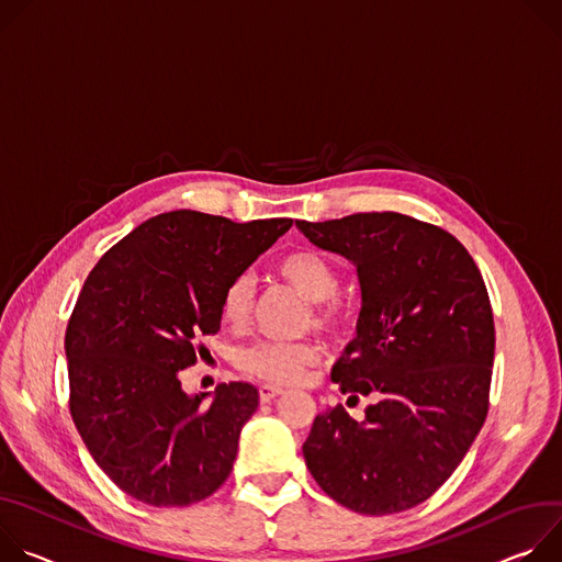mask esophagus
Masks as SVG:
<instances>
[{
    "label": "esophagus",
    "instance_id": "34e87169",
    "mask_svg": "<svg viewBox=\"0 0 562 562\" xmlns=\"http://www.w3.org/2000/svg\"><path fill=\"white\" fill-rule=\"evenodd\" d=\"M279 395H283V389H279V386L263 384V386L259 389V397H261V402H272V400H274V397H279Z\"/></svg>",
    "mask_w": 562,
    "mask_h": 562
}]
</instances>
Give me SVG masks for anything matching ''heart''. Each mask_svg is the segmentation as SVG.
<instances>
[{"mask_svg":"<svg viewBox=\"0 0 562 562\" xmlns=\"http://www.w3.org/2000/svg\"><path fill=\"white\" fill-rule=\"evenodd\" d=\"M274 272L310 301V319L317 330L335 335L341 330L346 315L337 299L339 274L337 268L315 249H292L274 263ZM255 310V279L252 274L234 277L221 296V317L234 328L247 326ZM322 357L315 341H259L238 355V366L247 375L270 384H299L305 372Z\"/></svg>","mask_w":562,"mask_h":562,"instance_id":"b5f03b06","label":"heart"}]
</instances>
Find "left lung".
I'll list each match as a JSON object with an SVG mask.
<instances>
[{"label": "left lung", "mask_w": 562, "mask_h": 562, "mask_svg": "<svg viewBox=\"0 0 562 562\" xmlns=\"http://www.w3.org/2000/svg\"><path fill=\"white\" fill-rule=\"evenodd\" d=\"M296 227L357 268V337L333 380L350 400H375L361 424L344 406L317 415L305 464L352 512H406L451 477L486 419L495 328L484 279L453 234L406 214Z\"/></svg>", "instance_id": "8db88e82"}]
</instances>
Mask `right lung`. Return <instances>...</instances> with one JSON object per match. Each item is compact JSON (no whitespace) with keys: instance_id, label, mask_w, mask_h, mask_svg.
Masks as SVG:
<instances>
[{"instance_id":"obj_1","label":"right lung","mask_w":562,"mask_h":562,"mask_svg":"<svg viewBox=\"0 0 562 562\" xmlns=\"http://www.w3.org/2000/svg\"><path fill=\"white\" fill-rule=\"evenodd\" d=\"M290 227L292 218L165 212L89 272L65 337L69 411L91 458L136 501L187 507L227 480L259 391L218 384L203 406L205 395L182 393L178 370L218 333L225 285Z\"/></svg>"}]
</instances>
